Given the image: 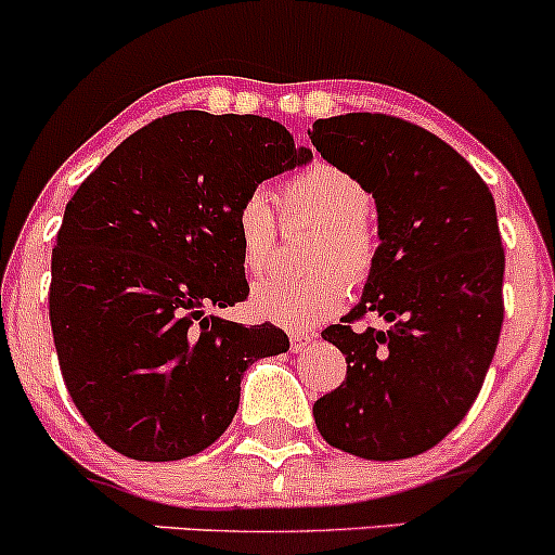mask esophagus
Listing matches in <instances>:
<instances>
[{
    "instance_id": "obj_1",
    "label": "esophagus",
    "mask_w": 555,
    "mask_h": 555,
    "mask_svg": "<svg viewBox=\"0 0 555 555\" xmlns=\"http://www.w3.org/2000/svg\"><path fill=\"white\" fill-rule=\"evenodd\" d=\"M310 341H313V336L299 334V331H295V334L289 336V349H292V352H305V349L310 347Z\"/></svg>"
}]
</instances>
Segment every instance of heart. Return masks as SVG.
Wrapping results in <instances>:
<instances>
[{
    "label": "heart",
    "instance_id": "1",
    "mask_svg": "<svg viewBox=\"0 0 555 555\" xmlns=\"http://www.w3.org/2000/svg\"><path fill=\"white\" fill-rule=\"evenodd\" d=\"M284 208L308 214L323 224L310 266V276H273L253 292V310L284 328H310L326 321L347 299V282L362 284L378 263V232L367 219L373 193L352 171L328 162H315L292 175L282 188ZM242 269H269L279 237V216L263 188L250 190L234 211Z\"/></svg>",
    "mask_w": 555,
    "mask_h": 555
}]
</instances>
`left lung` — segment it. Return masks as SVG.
<instances>
[{
	"instance_id": "obj_1",
	"label": "left lung",
	"mask_w": 555,
	"mask_h": 555,
	"mask_svg": "<svg viewBox=\"0 0 555 555\" xmlns=\"http://www.w3.org/2000/svg\"><path fill=\"white\" fill-rule=\"evenodd\" d=\"M310 140L371 188L380 237L362 299L323 331L347 375L315 401V425L362 460L417 456L462 423L499 347L506 258L493 195L449 143L391 114L318 119Z\"/></svg>"
}]
</instances>
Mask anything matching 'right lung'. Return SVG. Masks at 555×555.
<instances>
[{
    "mask_svg": "<svg viewBox=\"0 0 555 555\" xmlns=\"http://www.w3.org/2000/svg\"><path fill=\"white\" fill-rule=\"evenodd\" d=\"M305 162L273 119L175 112L122 140L69 197L49 318L69 397L114 451L177 462L208 449L237 412L247 365L289 349L271 323L206 310L250 295L240 201Z\"/></svg>",
    "mask_w": 555,
    "mask_h": 555,
    "instance_id": "obj_1",
    "label": "right lung"
}]
</instances>
